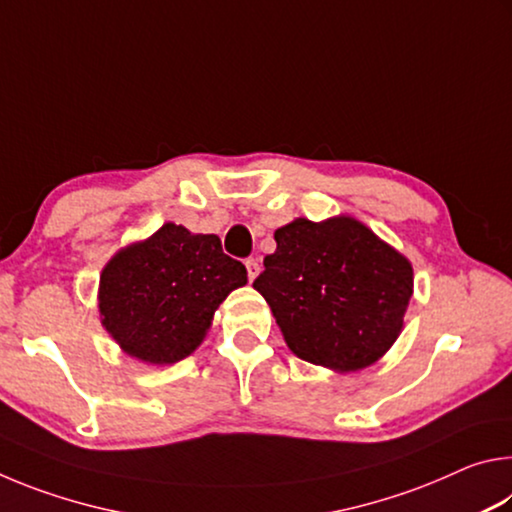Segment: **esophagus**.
Masks as SVG:
<instances>
[{
	"label": "esophagus",
	"mask_w": 512,
	"mask_h": 512,
	"mask_svg": "<svg viewBox=\"0 0 512 512\" xmlns=\"http://www.w3.org/2000/svg\"><path fill=\"white\" fill-rule=\"evenodd\" d=\"M246 271H248V280L253 282L255 277L259 275V264H257V259H246Z\"/></svg>",
	"instance_id": "34e87169"
}]
</instances>
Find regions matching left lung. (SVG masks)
I'll use <instances>...</instances> for the list:
<instances>
[{
    "instance_id": "1",
    "label": "left lung",
    "mask_w": 512,
    "mask_h": 512,
    "mask_svg": "<svg viewBox=\"0 0 512 512\" xmlns=\"http://www.w3.org/2000/svg\"><path fill=\"white\" fill-rule=\"evenodd\" d=\"M253 287L296 357L336 372L384 357L413 296L411 262L352 216L296 219L275 230Z\"/></svg>"
}]
</instances>
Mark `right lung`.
Returning <instances> with one entry per match:
<instances>
[{
  "label": "right lung",
  "mask_w": 512,
  "mask_h": 512,
  "mask_svg": "<svg viewBox=\"0 0 512 512\" xmlns=\"http://www.w3.org/2000/svg\"><path fill=\"white\" fill-rule=\"evenodd\" d=\"M246 282V266L223 253L219 237L164 223L101 271V325L126 354L167 366L203 343L214 311Z\"/></svg>",
  "instance_id": "obj_1"
}]
</instances>
